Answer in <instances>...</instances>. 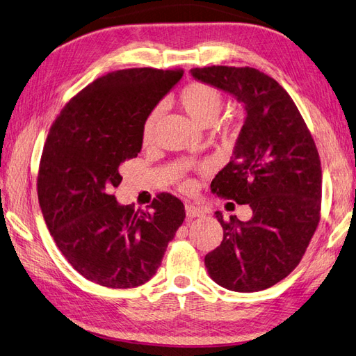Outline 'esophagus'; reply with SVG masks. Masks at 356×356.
I'll list each match as a JSON object with an SVG mask.
<instances>
[{
  "label": "esophagus",
  "mask_w": 356,
  "mask_h": 356,
  "mask_svg": "<svg viewBox=\"0 0 356 356\" xmlns=\"http://www.w3.org/2000/svg\"><path fill=\"white\" fill-rule=\"evenodd\" d=\"M185 211H186V217L188 218H195V217H203L204 216V211L200 208V206H195L188 203L185 206Z\"/></svg>",
  "instance_id": "esophagus-1"
}]
</instances>
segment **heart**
<instances>
[{"mask_svg":"<svg viewBox=\"0 0 356 356\" xmlns=\"http://www.w3.org/2000/svg\"><path fill=\"white\" fill-rule=\"evenodd\" d=\"M179 102L184 111L200 126H211L217 120L222 107V100L218 90L209 85L198 83V81L184 88L180 92ZM156 118H158V111H153L144 122V143H148L153 136Z\"/></svg>","mask_w":356,"mask_h":356,"instance_id":"heart-1","label":"heart"}]
</instances>
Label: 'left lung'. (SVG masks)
Listing matches in <instances>:
<instances>
[{
    "label": "left lung",
    "instance_id": "8db88e82",
    "mask_svg": "<svg viewBox=\"0 0 356 356\" xmlns=\"http://www.w3.org/2000/svg\"><path fill=\"white\" fill-rule=\"evenodd\" d=\"M191 76L230 94L245 111L230 162L212 180V193L249 204V221L222 220V241L204 256L222 288L253 293L270 288L299 266L320 221L318 152L291 97L254 68L206 66Z\"/></svg>",
    "mask_w": 356,
    "mask_h": 356
}]
</instances>
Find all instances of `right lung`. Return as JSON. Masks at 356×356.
I'll return each instance as SVG.
<instances>
[{
    "label": "right lung",
    "mask_w": 356,
    "mask_h": 356,
    "mask_svg": "<svg viewBox=\"0 0 356 356\" xmlns=\"http://www.w3.org/2000/svg\"><path fill=\"white\" fill-rule=\"evenodd\" d=\"M181 76L154 68L109 72L81 89L49 129L38 176L40 211L65 259L90 282L145 284L185 220L184 203L171 194H159L147 212L112 194L121 163L143 148L147 117Z\"/></svg>",
    "instance_id": "obj_1"
}]
</instances>
